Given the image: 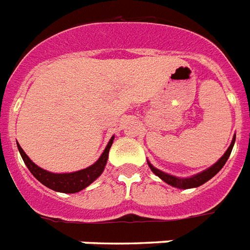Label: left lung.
Here are the masks:
<instances>
[{"mask_svg": "<svg viewBox=\"0 0 250 250\" xmlns=\"http://www.w3.org/2000/svg\"><path fill=\"white\" fill-rule=\"evenodd\" d=\"M235 140L236 138H233L229 148L227 149V152L222 156V159L219 160L218 163L215 164V165H212L211 167H208L207 170L202 171V173H199V174H197V176L191 177V178H178V177L170 176V174H167V173H164V171L156 169V167H153V165H150L149 163H148V165H149L150 170L153 171L156 176H159L161 180L165 181L167 185H171V186H174V188H198V186H201V185H203L208 180H211V178H212V177H214L215 174H216V173H218L223 167H224V164L227 163V160H228V157H229V155H231L232 148H233V144H235Z\"/></svg>", "mask_w": 250, "mask_h": 250, "instance_id": "left-lung-1", "label": "left lung"}]
</instances>
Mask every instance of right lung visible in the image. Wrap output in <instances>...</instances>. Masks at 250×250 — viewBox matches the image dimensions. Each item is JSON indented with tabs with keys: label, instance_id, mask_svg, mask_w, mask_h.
Instances as JSON below:
<instances>
[{
	"label": "right lung",
	"instance_id": "right-lung-1",
	"mask_svg": "<svg viewBox=\"0 0 250 250\" xmlns=\"http://www.w3.org/2000/svg\"><path fill=\"white\" fill-rule=\"evenodd\" d=\"M112 140H114V138H111V140L108 142L106 149L104 150V153L98 159V161L93 164L91 167L83 169V170L74 171V173H64V174H55V173H49V171L42 169L28 159V156L24 153L19 144L18 149L26 167H28V170L31 171L32 176L35 177L39 182H42L47 188H52L55 191H59V193L72 194L79 193L83 188H87L93 181H95L101 176V173L104 171V165H106V161H107L108 150H110V146L112 144Z\"/></svg>",
	"mask_w": 250,
	"mask_h": 250
}]
</instances>
